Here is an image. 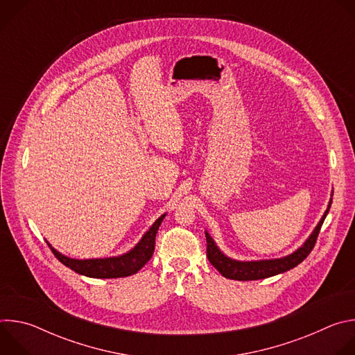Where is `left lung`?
<instances>
[{
    "label": "left lung",
    "mask_w": 355,
    "mask_h": 355,
    "mask_svg": "<svg viewBox=\"0 0 355 355\" xmlns=\"http://www.w3.org/2000/svg\"><path fill=\"white\" fill-rule=\"evenodd\" d=\"M331 200L329 204L327 211L324 212L323 218L320 219L319 225L316 226V229L313 230V233L311 234V237L306 240V243L303 244L299 250H296L293 254L284 257V259H278V260H268V261H250V263H241V261H234L227 259L225 254L219 251V248L215 245L214 240L211 239V236L205 232L207 236V257L209 260V263L226 278L229 279H237V281H252V279H264L281 272H285L288 270H292L293 267H296L297 264H300L303 260H305L311 251L313 250L318 236L320 233L322 225L326 219V215L330 209Z\"/></svg>",
    "instance_id": "8db88e82"
}]
</instances>
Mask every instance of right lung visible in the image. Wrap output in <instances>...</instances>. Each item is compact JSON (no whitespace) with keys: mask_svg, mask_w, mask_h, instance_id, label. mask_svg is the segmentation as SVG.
<instances>
[{"mask_svg":"<svg viewBox=\"0 0 355 355\" xmlns=\"http://www.w3.org/2000/svg\"><path fill=\"white\" fill-rule=\"evenodd\" d=\"M166 215L160 216L155 225L150 227V230L143 236L140 243L129 251L128 254L112 257V259H99V260H73L69 259L60 252H58L49 243L50 250L55 254V257L64 264L66 267L71 268L73 271L91 277V278H121V277H129L136 274L144 264L151 259L155 252V241L156 234L159 230V226L162 225Z\"/></svg>","mask_w":355,"mask_h":355,"instance_id":"right-lung-1","label":"right lung"}]
</instances>
